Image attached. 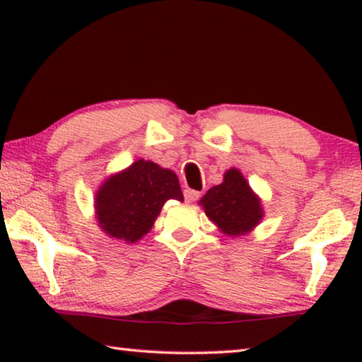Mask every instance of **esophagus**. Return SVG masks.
I'll list each match as a JSON object with an SVG mask.
<instances>
[{
  "mask_svg": "<svg viewBox=\"0 0 362 362\" xmlns=\"http://www.w3.org/2000/svg\"><path fill=\"white\" fill-rule=\"evenodd\" d=\"M183 196H185L187 203H194V201L201 196V193L196 192V189H192V188H185L183 189Z\"/></svg>",
  "mask_w": 362,
  "mask_h": 362,
  "instance_id": "34e87169",
  "label": "esophagus"
}]
</instances>
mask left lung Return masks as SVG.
Returning a JSON list of instances; mask_svg holds the SVG:
<instances>
[{"label": "left lung", "mask_w": 362, "mask_h": 362, "mask_svg": "<svg viewBox=\"0 0 362 362\" xmlns=\"http://www.w3.org/2000/svg\"><path fill=\"white\" fill-rule=\"evenodd\" d=\"M201 206L206 216L226 235H244L260 222V201L238 169L226 170L223 182L207 192Z\"/></svg>", "instance_id": "1"}]
</instances>
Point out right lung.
Wrapping results in <instances>:
<instances>
[{"instance_id":"add662e5","label":"right lung","mask_w":362,"mask_h":362,"mask_svg":"<svg viewBox=\"0 0 362 362\" xmlns=\"http://www.w3.org/2000/svg\"><path fill=\"white\" fill-rule=\"evenodd\" d=\"M168 199L183 201L177 175L139 159L121 174L110 177L97 192V220L110 236L136 243L151 230Z\"/></svg>"}]
</instances>
